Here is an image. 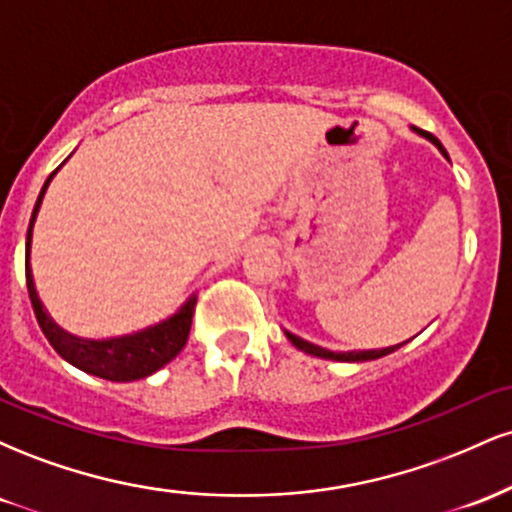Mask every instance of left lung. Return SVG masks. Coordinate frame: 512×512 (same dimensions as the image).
Returning <instances> with one entry per match:
<instances>
[{"label": "left lung", "mask_w": 512, "mask_h": 512, "mask_svg": "<svg viewBox=\"0 0 512 512\" xmlns=\"http://www.w3.org/2000/svg\"><path fill=\"white\" fill-rule=\"evenodd\" d=\"M416 129V127H414ZM416 132L419 134H424V137L428 139V142H433L440 149V154H445V149H443V144L438 142L436 137H433L431 132H424V129H416ZM445 158H448V154H445ZM286 337L291 339V344L293 346H298V349L301 351H305V354H310V356H320V358H332V361H373V358H380V356H387V354H392V351H397L399 346L402 344H397V346H387V349H373V351H327V349H320V346H315V344H310V342H305V339H301V337H296V334H291V332H286Z\"/></svg>", "instance_id": "left-lung-1"}]
</instances>
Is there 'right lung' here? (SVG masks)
Listing matches in <instances>:
<instances>
[{"mask_svg": "<svg viewBox=\"0 0 512 512\" xmlns=\"http://www.w3.org/2000/svg\"><path fill=\"white\" fill-rule=\"evenodd\" d=\"M57 170H52L50 178L45 180L43 190H40L38 202H35L31 223H28V236H26V286L28 296H31L33 313L38 317V325L43 330L52 349L60 354L64 361H69L84 373L98 375L103 380H113V383H129V380L146 378V375L156 373L158 368H163L166 363L173 361L180 354L182 346L187 344L192 327V315H195L197 298L192 296L182 308L168 320L158 322L154 327H146L142 332L127 334V337H115V339H79L72 334L62 332L55 322L50 320V315L45 313L43 303H40L38 293H35L33 274H31V236H33V223L38 216L40 202H43L45 190H48L52 175Z\"/></svg>", "mask_w": 512, "mask_h": 512, "instance_id": "1", "label": "right lung"}]
</instances>
